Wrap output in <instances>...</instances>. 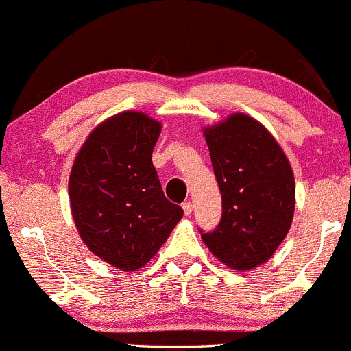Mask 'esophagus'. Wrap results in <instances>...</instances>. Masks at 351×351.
Returning a JSON list of instances; mask_svg holds the SVG:
<instances>
[{
    "mask_svg": "<svg viewBox=\"0 0 351 351\" xmlns=\"http://www.w3.org/2000/svg\"><path fill=\"white\" fill-rule=\"evenodd\" d=\"M183 211H184V215H186V216L191 215V211H193V204L189 203V201H186V203H183Z\"/></svg>",
    "mask_w": 351,
    "mask_h": 351,
    "instance_id": "34e87169",
    "label": "esophagus"
}]
</instances>
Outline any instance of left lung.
<instances>
[{
    "instance_id": "left-lung-1",
    "label": "left lung",
    "mask_w": 351,
    "mask_h": 351,
    "mask_svg": "<svg viewBox=\"0 0 351 351\" xmlns=\"http://www.w3.org/2000/svg\"><path fill=\"white\" fill-rule=\"evenodd\" d=\"M223 216L211 232L199 229L216 259L234 271L257 267L291 229L295 181L287 156L267 128L245 114L204 128Z\"/></svg>"
}]
</instances>
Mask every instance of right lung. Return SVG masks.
<instances>
[{
	"mask_svg": "<svg viewBox=\"0 0 351 351\" xmlns=\"http://www.w3.org/2000/svg\"><path fill=\"white\" fill-rule=\"evenodd\" d=\"M160 132L142 112H122L92 130L72 165L75 228L95 256L125 272L143 267L183 216L152 163Z\"/></svg>",
	"mask_w": 351,
	"mask_h": 351,
	"instance_id": "obj_1",
	"label": "right lung"
}]
</instances>
